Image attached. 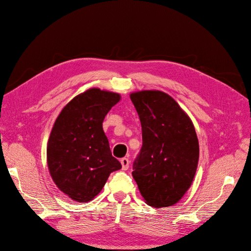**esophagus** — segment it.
Instances as JSON below:
<instances>
[{"mask_svg":"<svg viewBox=\"0 0 251 251\" xmlns=\"http://www.w3.org/2000/svg\"><path fill=\"white\" fill-rule=\"evenodd\" d=\"M120 163H121V165H122V170H123V171L128 170V168H129V160H128L127 158H122V159L120 160Z\"/></svg>","mask_w":251,"mask_h":251,"instance_id":"esophagus-1","label":"esophagus"}]
</instances>
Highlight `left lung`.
<instances>
[{
	"instance_id": "left-lung-1",
	"label": "left lung",
	"mask_w": 251,
	"mask_h": 251,
	"mask_svg": "<svg viewBox=\"0 0 251 251\" xmlns=\"http://www.w3.org/2000/svg\"><path fill=\"white\" fill-rule=\"evenodd\" d=\"M138 112L143 145L132 176L147 204L160 208L180 201L193 184L200 147L189 115L169 94L140 90L130 94Z\"/></svg>"
}]
</instances>
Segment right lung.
Masks as SVG:
<instances>
[{"label":"right lung","instance_id":"add662e5","mask_svg":"<svg viewBox=\"0 0 251 251\" xmlns=\"http://www.w3.org/2000/svg\"><path fill=\"white\" fill-rule=\"evenodd\" d=\"M121 95L92 87L71 99L50 134L47 162L58 190L78 202L92 201L109 175L121 169L102 123Z\"/></svg>","mask_w":251,"mask_h":251}]
</instances>
